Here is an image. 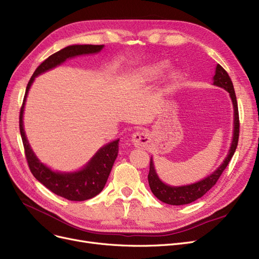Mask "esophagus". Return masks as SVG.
Returning <instances> with one entry per match:
<instances>
[{
	"label": "esophagus",
	"mask_w": 259,
	"mask_h": 259,
	"mask_svg": "<svg viewBox=\"0 0 259 259\" xmlns=\"http://www.w3.org/2000/svg\"><path fill=\"white\" fill-rule=\"evenodd\" d=\"M150 141L147 132L138 131L132 136V143L137 148H146Z\"/></svg>",
	"instance_id": "obj_1"
}]
</instances>
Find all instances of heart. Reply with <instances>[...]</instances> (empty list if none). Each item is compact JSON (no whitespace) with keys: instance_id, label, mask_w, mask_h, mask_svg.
I'll return each instance as SVG.
<instances>
[{"instance_id":"1","label":"heart","mask_w":259,"mask_h":259,"mask_svg":"<svg viewBox=\"0 0 259 259\" xmlns=\"http://www.w3.org/2000/svg\"><path fill=\"white\" fill-rule=\"evenodd\" d=\"M168 67H169V63L165 60L146 64L144 66H141L140 69H138L133 73L132 80L136 82L153 81L159 77H161L166 72ZM180 77H181V75H180L179 72L174 73L171 76L172 82H177L180 79Z\"/></svg>"}]
</instances>
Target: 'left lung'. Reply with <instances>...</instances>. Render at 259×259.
Listing matches in <instances>:
<instances>
[{
  "label": "left lung",
  "instance_id": "1",
  "mask_svg": "<svg viewBox=\"0 0 259 259\" xmlns=\"http://www.w3.org/2000/svg\"><path fill=\"white\" fill-rule=\"evenodd\" d=\"M213 84L223 88L224 90L230 93V96L232 98L233 106H234V136H233V142L231 145V149L226 157V160L223 161L221 166L218 168L216 171H213L210 176L205 178L202 181L186 186H180V187H171L164 184L161 180L157 177L152 160H150V167H149V174H148V182L152 194L164 203L170 204V205H183L192 203V202L196 201L197 199L201 198L203 195H205L208 190L216 184L218 179L222 175V172L226 169L227 166L229 165L232 156L235 153L236 148L238 145V139H239V113H238V105L237 99H236V94L233 82L228 74V72L223 69L220 64H217L216 67V74L213 76Z\"/></svg>",
  "mask_w": 259,
  "mask_h": 259
}]
</instances>
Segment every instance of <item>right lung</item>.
<instances>
[{"instance_id":"right-lung-1","label":"right lung","mask_w":259,"mask_h":259,"mask_svg":"<svg viewBox=\"0 0 259 259\" xmlns=\"http://www.w3.org/2000/svg\"><path fill=\"white\" fill-rule=\"evenodd\" d=\"M103 48L104 46H91V44H85V46H71L51 55L33 72L27 83L23 104H22L20 111V133L24 146L26 161L31 174L40 183L49 188L51 192L71 201H84L97 196L102 192L111 172L112 166H113L117 156L119 140L111 142L110 144L104 146L102 149H99V151L94 155L93 159L79 171L73 174H60L52 171L50 168L43 165L37 159L35 153L30 149V146L25 137L23 119H22L23 118L25 99L33 79L38 75L61 64L66 59L79 55L98 53Z\"/></svg>"}]
</instances>
